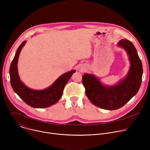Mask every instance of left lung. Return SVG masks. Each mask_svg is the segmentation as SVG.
Returning <instances> with one entry per match:
<instances>
[{
    "label": "left lung",
    "mask_w": 150,
    "mask_h": 150,
    "mask_svg": "<svg viewBox=\"0 0 150 150\" xmlns=\"http://www.w3.org/2000/svg\"><path fill=\"white\" fill-rule=\"evenodd\" d=\"M117 46L127 54L130 68L125 77L115 85H106L101 83L94 74L85 73L82 76L85 93L95 106L106 110H116L125 105L139 91L143 74L142 62L133 43L127 40H121Z\"/></svg>",
    "instance_id": "left-lung-1"
}]
</instances>
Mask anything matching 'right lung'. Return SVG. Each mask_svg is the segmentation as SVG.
Segmentation results:
<instances>
[{
    "instance_id": "add662e5",
    "label": "right lung",
    "mask_w": 150,
    "mask_h": 150,
    "mask_svg": "<svg viewBox=\"0 0 150 150\" xmlns=\"http://www.w3.org/2000/svg\"><path fill=\"white\" fill-rule=\"evenodd\" d=\"M26 41L23 42L17 49L9 68L10 82L15 93L26 104L34 108H45L53 105L61 98L64 88L76 72L75 70L67 72L57 78L48 88L44 89L29 88L23 83L18 71V60L20 52Z\"/></svg>"
}]
</instances>
